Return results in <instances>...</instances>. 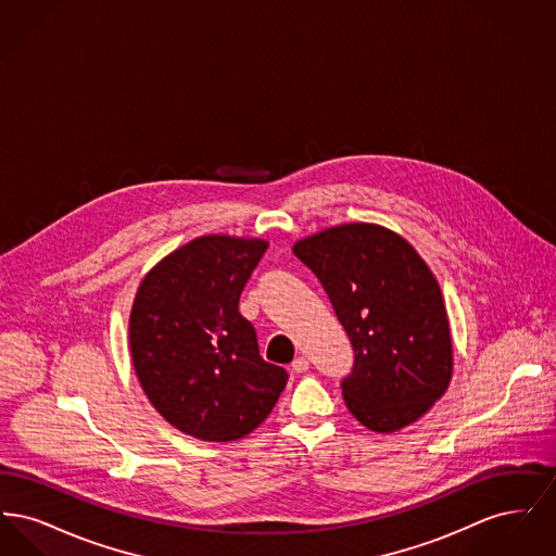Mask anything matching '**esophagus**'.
Wrapping results in <instances>:
<instances>
[{
    "label": "esophagus",
    "instance_id": "obj_1",
    "mask_svg": "<svg viewBox=\"0 0 556 556\" xmlns=\"http://www.w3.org/2000/svg\"><path fill=\"white\" fill-rule=\"evenodd\" d=\"M308 367H311V363H308L306 356H298V358H293V363H291V370H293V372H306Z\"/></svg>",
    "mask_w": 556,
    "mask_h": 556
}]
</instances>
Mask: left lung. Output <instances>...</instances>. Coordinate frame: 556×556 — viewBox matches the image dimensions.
<instances>
[{
	"instance_id": "left-lung-1",
	"label": "left lung",
	"mask_w": 556,
	"mask_h": 556,
	"mask_svg": "<svg viewBox=\"0 0 556 556\" xmlns=\"http://www.w3.org/2000/svg\"><path fill=\"white\" fill-rule=\"evenodd\" d=\"M293 254L317 275L354 348L342 381L350 413L377 433L421 419L448 390L452 338L417 250L381 225L350 223L295 241Z\"/></svg>"
}]
</instances>
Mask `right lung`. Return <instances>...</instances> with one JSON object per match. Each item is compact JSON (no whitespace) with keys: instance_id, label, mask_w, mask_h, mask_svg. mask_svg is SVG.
<instances>
[{"instance_id":"1","label":"right lung","mask_w":556,"mask_h":556,"mask_svg":"<svg viewBox=\"0 0 556 556\" xmlns=\"http://www.w3.org/2000/svg\"><path fill=\"white\" fill-rule=\"evenodd\" d=\"M268 241L195 238L141 281L129 344L137 379L160 415L191 438L233 442L265 421L288 372L266 363L239 295Z\"/></svg>"}]
</instances>
